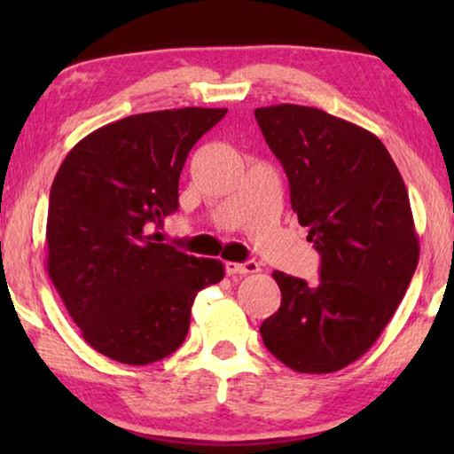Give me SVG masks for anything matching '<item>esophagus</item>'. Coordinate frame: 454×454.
<instances>
[{
	"mask_svg": "<svg viewBox=\"0 0 454 454\" xmlns=\"http://www.w3.org/2000/svg\"><path fill=\"white\" fill-rule=\"evenodd\" d=\"M260 272V264L254 260H246V262H226V274L228 276H246Z\"/></svg>",
	"mask_w": 454,
	"mask_h": 454,
	"instance_id": "1",
	"label": "esophagus"
}]
</instances>
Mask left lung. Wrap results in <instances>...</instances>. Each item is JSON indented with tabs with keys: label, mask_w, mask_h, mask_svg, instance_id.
Wrapping results in <instances>:
<instances>
[{
	"label": "left lung",
	"mask_w": 454,
	"mask_h": 454,
	"mask_svg": "<svg viewBox=\"0 0 454 454\" xmlns=\"http://www.w3.org/2000/svg\"><path fill=\"white\" fill-rule=\"evenodd\" d=\"M254 116L320 254L317 286L272 272L282 302L260 334L292 371L336 372L376 342L417 270L409 192L384 144L352 121L296 104L258 107Z\"/></svg>",
	"instance_id": "left-lung-1"
}]
</instances>
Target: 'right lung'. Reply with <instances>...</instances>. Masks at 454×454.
<instances>
[{"mask_svg":"<svg viewBox=\"0 0 454 454\" xmlns=\"http://www.w3.org/2000/svg\"><path fill=\"white\" fill-rule=\"evenodd\" d=\"M226 107H180L112 121L74 145L50 192L48 274L83 340L121 364L178 350L202 288L224 264L162 244L156 226L178 210V180Z\"/></svg>","mask_w":454,"mask_h":454,"instance_id":"right-lung-1","label":"right lung"}]
</instances>
